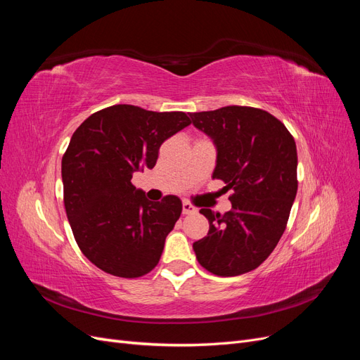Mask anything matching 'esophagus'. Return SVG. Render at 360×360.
<instances>
[{"mask_svg": "<svg viewBox=\"0 0 360 360\" xmlns=\"http://www.w3.org/2000/svg\"><path fill=\"white\" fill-rule=\"evenodd\" d=\"M195 212H197V209H195L191 202L183 201V214H192Z\"/></svg>", "mask_w": 360, "mask_h": 360, "instance_id": "34e87169", "label": "esophagus"}]
</instances>
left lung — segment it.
<instances>
[{
	"label": "left lung",
	"mask_w": 360,
	"mask_h": 360,
	"mask_svg": "<svg viewBox=\"0 0 360 360\" xmlns=\"http://www.w3.org/2000/svg\"><path fill=\"white\" fill-rule=\"evenodd\" d=\"M193 126L217 150L213 179L226 184L233 209L224 214L201 209L209 233L193 243L198 263L217 276L257 269L284 234L297 193V150L276 117L250 106L191 112Z\"/></svg>",
	"instance_id": "obj_1"
}]
</instances>
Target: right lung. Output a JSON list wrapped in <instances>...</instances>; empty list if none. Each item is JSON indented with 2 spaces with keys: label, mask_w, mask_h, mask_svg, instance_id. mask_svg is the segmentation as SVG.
Listing matches in <instances>:
<instances>
[{
  "label": "right lung",
  "mask_w": 360,
  "mask_h": 360,
  "mask_svg": "<svg viewBox=\"0 0 360 360\" xmlns=\"http://www.w3.org/2000/svg\"><path fill=\"white\" fill-rule=\"evenodd\" d=\"M189 124L180 111L114 105L75 130L61 160L64 207L76 243L96 267L139 278L158 266L181 201L176 195L148 201L130 180L153 168L163 141Z\"/></svg>",
  "instance_id": "right-lung-1"
}]
</instances>
